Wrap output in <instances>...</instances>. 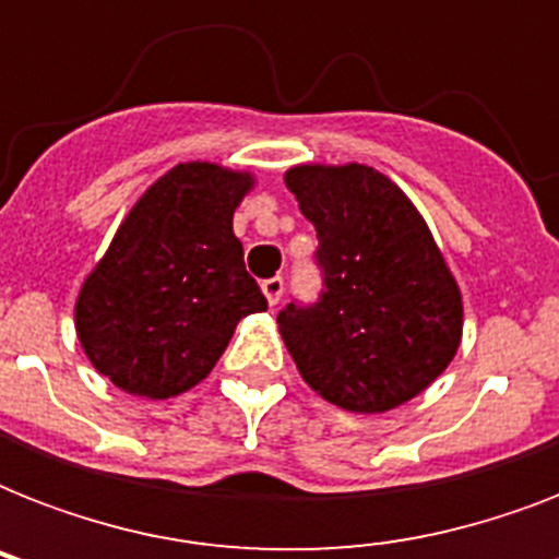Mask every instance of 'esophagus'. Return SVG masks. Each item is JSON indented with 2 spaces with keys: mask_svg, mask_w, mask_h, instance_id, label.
Masks as SVG:
<instances>
[{
  "mask_svg": "<svg viewBox=\"0 0 559 559\" xmlns=\"http://www.w3.org/2000/svg\"><path fill=\"white\" fill-rule=\"evenodd\" d=\"M261 289L266 301H270V307H275L281 301V296H284V278H266L261 284Z\"/></svg>",
  "mask_w": 559,
  "mask_h": 559,
  "instance_id": "obj_1",
  "label": "esophagus"
}]
</instances>
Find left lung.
<instances>
[{
  "label": "left lung",
  "mask_w": 559,
  "mask_h": 559,
  "mask_svg": "<svg viewBox=\"0 0 559 559\" xmlns=\"http://www.w3.org/2000/svg\"><path fill=\"white\" fill-rule=\"evenodd\" d=\"M284 182L316 226L324 270L319 305L278 313L301 380L357 415L424 394L459 354L464 301L415 202L359 162L293 165Z\"/></svg>",
  "instance_id": "1"
}]
</instances>
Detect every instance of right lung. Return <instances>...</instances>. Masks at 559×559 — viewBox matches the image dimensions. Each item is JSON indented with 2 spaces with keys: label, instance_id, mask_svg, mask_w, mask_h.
I'll return each mask as SVG.
<instances>
[{
  "label": "right lung",
  "instance_id": "1",
  "mask_svg": "<svg viewBox=\"0 0 559 559\" xmlns=\"http://www.w3.org/2000/svg\"><path fill=\"white\" fill-rule=\"evenodd\" d=\"M254 174L179 162L121 219L74 298V333L116 389L168 400L200 385L240 319L266 310L231 219Z\"/></svg>",
  "mask_w": 559,
  "mask_h": 559
}]
</instances>
